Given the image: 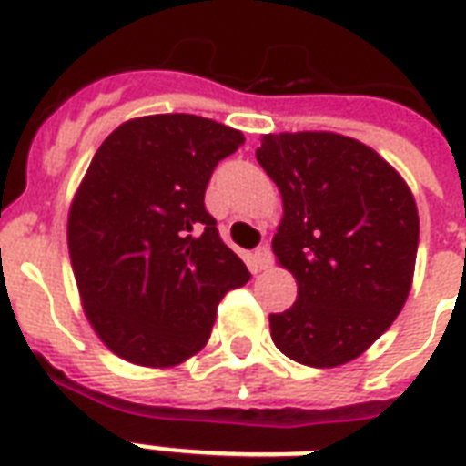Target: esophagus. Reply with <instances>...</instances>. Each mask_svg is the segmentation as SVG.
I'll list each match as a JSON object with an SVG mask.
<instances>
[{"instance_id": "1", "label": "esophagus", "mask_w": 466, "mask_h": 466, "mask_svg": "<svg viewBox=\"0 0 466 466\" xmlns=\"http://www.w3.org/2000/svg\"><path fill=\"white\" fill-rule=\"evenodd\" d=\"M256 261H258V266H261L263 270L273 266V251H270L268 244H266V247H261V248H256Z\"/></svg>"}]
</instances>
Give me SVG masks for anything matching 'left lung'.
Returning <instances> with one entry per match:
<instances>
[{"label": "left lung", "mask_w": 466, "mask_h": 466, "mask_svg": "<svg viewBox=\"0 0 466 466\" xmlns=\"http://www.w3.org/2000/svg\"><path fill=\"white\" fill-rule=\"evenodd\" d=\"M256 159L283 196L273 254L298 280L295 305L268 317L273 343L309 368L355 360L411 290L413 193L375 149L346 135H263Z\"/></svg>", "instance_id": "1"}]
</instances>
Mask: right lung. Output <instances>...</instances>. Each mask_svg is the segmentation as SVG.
<instances>
[{
	"label": "right lung",
	"instance_id": "obj_1",
	"mask_svg": "<svg viewBox=\"0 0 466 466\" xmlns=\"http://www.w3.org/2000/svg\"><path fill=\"white\" fill-rule=\"evenodd\" d=\"M241 142L210 118L161 113L118 126L91 159L69 208V258L84 314L123 360H188L219 299L248 283L205 210L212 171Z\"/></svg>",
	"mask_w": 466,
	"mask_h": 466
}]
</instances>
